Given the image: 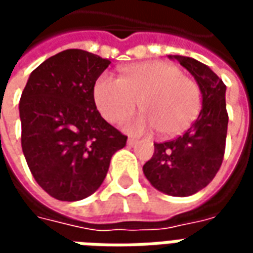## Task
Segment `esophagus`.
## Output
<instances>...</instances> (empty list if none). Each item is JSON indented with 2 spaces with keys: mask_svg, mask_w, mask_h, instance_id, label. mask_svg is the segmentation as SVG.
I'll use <instances>...</instances> for the list:
<instances>
[{
  "mask_svg": "<svg viewBox=\"0 0 253 253\" xmlns=\"http://www.w3.org/2000/svg\"><path fill=\"white\" fill-rule=\"evenodd\" d=\"M135 143H137V139H135V138H128V139H127V145H128V146H134Z\"/></svg>",
  "mask_w": 253,
  "mask_h": 253,
  "instance_id": "1",
  "label": "esophagus"
}]
</instances>
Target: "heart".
Wrapping results in <instances>:
<instances>
[{"instance_id": "obj_1", "label": "heart", "mask_w": 253, "mask_h": 253, "mask_svg": "<svg viewBox=\"0 0 253 253\" xmlns=\"http://www.w3.org/2000/svg\"><path fill=\"white\" fill-rule=\"evenodd\" d=\"M93 101L110 123L131 115L139 101L145 112L125 121L122 127L131 134L157 128L163 137L188 130L202 107L199 85L184 76L180 67L164 61L127 65L119 78L100 74L93 85Z\"/></svg>"}]
</instances>
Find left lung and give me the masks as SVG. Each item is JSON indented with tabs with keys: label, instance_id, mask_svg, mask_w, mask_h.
I'll return each mask as SVG.
<instances>
[{
	"label": "left lung",
	"instance_id": "1",
	"mask_svg": "<svg viewBox=\"0 0 253 253\" xmlns=\"http://www.w3.org/2000/svg\"><path fill=\"white\" fill-rule=\"evenodd\" d=\"M194 76L201 88L202 110L183 135L154 143L153 157L143 173L156 190L172 196H190L217 175L225 154L228 132L226 85L205 63L194 58L170 55Z\"/></svg>",
	"mask_w": 253,
	"mask_h": 253
}]
</instances>
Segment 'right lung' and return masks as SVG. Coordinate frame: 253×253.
Masks as SVG:
<instances>
[{
    "label": "right lung",
    "instance_id": "1",
    "mask_svg": "<svg viewBox=\"0 0 253 253\" xmlns=\"http://www.w3.org/2000/svg\"><path fill=\"white\" fill-rule=\"evenodd\" d=\"M70 48L31 73L21 93V148L36 183L58 201H81L104 180L111 157L127 137L105 122L93 85L110 65Z\"/></svg>",
    "mask_w": 253,
    "mask_h": 253
}]
</instances>
